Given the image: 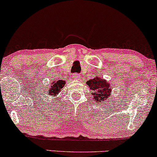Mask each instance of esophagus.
Here are the masks:
<instances>
[{"instance_id":"34e87169","label":"esophagus","mask_w":157,"mask_h":157,"mask_svg":"<svg viewBox=\"0 0 157 157\" xmlns=\"http://www.w3.org/2000/svg\"><path fill=\"white\" fill-rule=\"evenodd\" d=\"M79 77H80V75H78V74L77 73H73V78H75V79H78Z\"/></svg>"}]
</instances>
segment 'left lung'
Returning a JSON list of instances; mask_svg holds the SVG:
<instances>
[{
	"instance_id": "left-lung-1",
	"label": "left lung",
	"mask_w": 157,
	"mask_h": 157,
	"mask_svg": "<svg viewBox=\"0 0 157 157\" xmlns=\"http://www.w3.org/2000/svg\"><path fill=\"white\" fill-rule=\"evenodd\" d=\"M90 89L93 91L95 101L103 103L111 94V87L110 84L105 80L96 77L93 79H90L87 82Z\"/></svg>"
}]
</instances>
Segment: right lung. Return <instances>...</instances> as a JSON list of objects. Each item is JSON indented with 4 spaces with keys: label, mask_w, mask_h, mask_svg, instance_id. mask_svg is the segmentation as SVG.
Segmentation results:
<instances>
[{
    "label": "right lung",
    "mask_w": 157,
    "mask_h": 157,
    "mask_svg": "<svg viewBox=\"0 0 157 157\" xmlns=\"http://www.w3.org/2000/svg\"><path fill=\"white\" fill-rule=\"evenodd\" d=\"M65 84V82L62 80L57 81L56 82H54L51 84L50 87V90H49L48 94L51 95V96H56V94L59 93V91H61V90L64 87Z\"/></svg>",
    "instance_id": "right-lung-1"
}]
</instances>
